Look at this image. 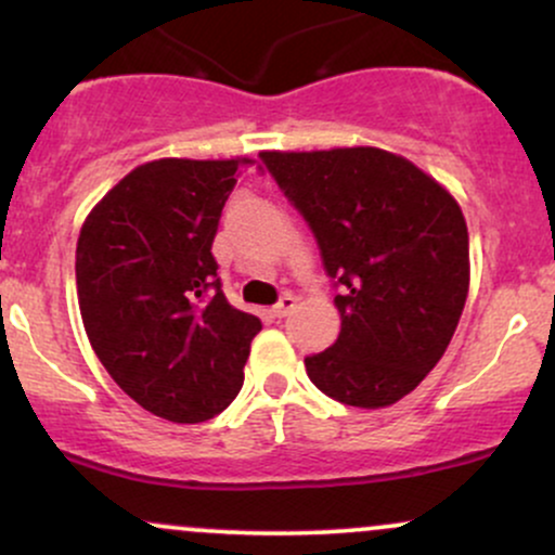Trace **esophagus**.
I'll use <instances>...</instances> for the list:
<instances>
[{
	"label": "esophagus",
	"instance_id": "34e87169",
	"mask_svg": "<svg viewBox=\"0 0 555 555\" xmlns=\"http://www.w3.org/2000/svg\"><path fill=\"white\" fill-rule=\"evenodd\" d=\"M295 308H297V297L284 295V297L276 302V308H273V315H276V318H286Z\"/></svg>",
	"mask_w": 555,
	"mask_h": 555
}]
</instances>
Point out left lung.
I'll return each instance as SVG.
<instances>
[{
	"instance_id": "left-lung-1",
	"label": "left lung",
	"mask_w": 555,
	"mask_h": 555,
	"mask_svg": "<svg viewBox=\"0 0 555 555\" xmlns=\"http://www.w3.org/2000/svg\"><path fill=\"white\" fill-rule=\"evenodd\" d=\"M321 245L339 339L305 358L331 399L380 410L443 358L469 292V234L456 197L410 158L375 149L260 151Z\"/></svg>"
}]
</instances>
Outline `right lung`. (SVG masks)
Returning <instances> with one entry per match:
<instances>
[{"label":"right lung","instance_id":"obj_1","mask_svg":"<svg viewBox=\"0 0 555 555\" xmlns=\"http://www.w3.org/2000/svg\"><path fill=\"white\" fill-rule=\"evenodd\" d=\"M253 164H140L80 227L75 284L88 341L114 384L169 423H206L227 410L263 328L229 305L211 256L221 208Z\"/></svg>","mask_w":555,"mask_h":555}]
</instances>
